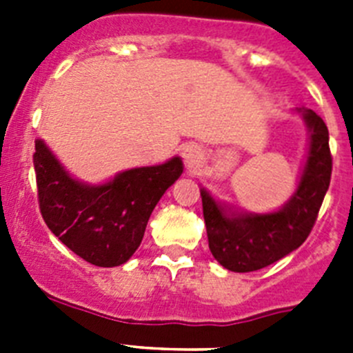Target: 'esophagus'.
<instances>
[{"label":"esophagus","instance_id":"esophagus-1","mask_svg":"<svg viewBox=\"0 0 353 353\" xmlns=\"http://www.w3.org/2000/svg\"><path fill=\"white\" fill-rule=\"evenodd\" d=\"M183 155V161H185L187 168H196L199 162L203 161V152L201 148L196 145H187L182 152Z\"/></svg>","mask_w":353,"mask_h":353}]
</instances>
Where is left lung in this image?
<instances>
[{
  "mask_svg": "<svg viewBox=\"0 0 353 353\" xmlns=\"http://www.w3.org/2000/svg\"><path fill=\"white\" fill-rule=\"evenodd\" d=\"M295 113L307 129V152L297 187L281 208L263 214L240 210L201 187L208 248L232 272L260 270L301 248L322 207L332 173L329 130L313 109L297 108Z\"/></svg>",
  "mask_w": 353,
  "mask_h": 353,
  "instance_id": "obj_1",
  "label": "left lung"
}]
</instances>
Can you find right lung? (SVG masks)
<instances>
[{
    "label": "right lung",
    "mask_w": 353,
    "mask_h": 353,
    "mask_svg": "<svg viewBox=\"0 0 353 353\" xmlns=\"http://www.w3.org/2000/svg\"><path fill=\"white\" fill-rule=\"evenodd\" d=\"M33 166L39 203L48 228L97 267L125 263L141 244L146 224L162 194L180 179L183 162L125 170L102 183L74 179L43 139L35 141Z\"/></svg>",
    "instance_id": "obj_1"
}]
</instances>
